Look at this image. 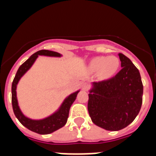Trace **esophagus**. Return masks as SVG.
Segmentation results:
<instances>
[{
	"mask_svg": "<svg viewBox=\"0 0 156 156\" xmlns=\"http://www.w3.org/2000/svg\"><path fill=\"white\" fill-rule=\"evenodd\" d=\"M82 87H83V90H86L87 91V90H88V88H89V86H88V84H87V83H83L82 86Z\"/></svg>",
	"mask_w": 156,
	"mask_h": 156,
	"instance_id": "34e87169",
	"label": "esophagus"
}]
</instances>
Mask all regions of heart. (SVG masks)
Listing matches in <instances>:
<instances>
[{"label":"heart","instance_id":"b5f03b06","mask_svg":"<svg viewBox=\"0 0 156 156\" xmlns=\"http://www.w3.org/2000/svg\"><path fill=\"white\" fill-rule=\"evenodd\" d=\"M90 67L93 71H99L101 78L108 79L117 72L119 67V60L115 56H98L92 59Z\"/></svg>","mask_w":156,"mask_h":156}]
</instances>
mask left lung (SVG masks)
Returning <instances> with one entry per match:
<instances>
[{"label": "left lung", "mask_w": 156, "mask_h": 156, "mask_svg": "<svg viewBox=\"0 0 156 156\" xmlns=\"http://www.w3.org/2000/svg\"><path fill=\"white\" fill-rule=\"evenodd\" d=\"M122 69L111 79L92 83L87 108L92 122L106 130L117 131L130 124L142 105L140 73L130 59L119 53Z\"/></svg>", "instance_id": "8db88e82"}]
</instances>
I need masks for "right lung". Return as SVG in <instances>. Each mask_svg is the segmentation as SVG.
Here are the masks:
<instances>
[{
  "label": "right lung",
  "instance_id": "1",
  "mask_svg": "<svg viewBox=\"0 0 156 156\" xmlns=\"http://www.w3.org/2000/svg\"><path fill=\"white\" fill-rule=\"evenodd\" d=\"M39 55L50 56V57H61V54L55 51L48 50H41L39 51L36 52L34 55H32L27 61L25 62L23 65L18 69L16 75L14 78L12 85V103L13 112L16 118L22 124L33 132H35L39 134H48L55 132L57 129H60L66 125L67 119L69 113V109L74 101L76 98V96L80 92V90L74 93L69 95L63 101L62 104L59 107L58 109L51 114L49 116L46 117L42 119H32L27 117L22 112L21 109L19 108V103L17 100V94H16V88L17 84L20 79L22 78L35 62L36 59Z\"/></svg>",
  "mask_w": 156,
  "mask_h": 156
}]
</instances>
